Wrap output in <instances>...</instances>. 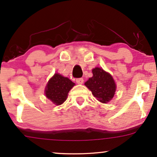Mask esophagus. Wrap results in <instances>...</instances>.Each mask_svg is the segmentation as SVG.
Listing matches in <instances>:
<instances>
[{"instance_id":"1","label":"esophagus","mask_w":157,"mask_h":157,"mask_svg":"<svg viewBox=\"0 0 157 157\" xmlns=\"http://www.w3.org/2000/svg\"><path fill=\"white\" fill-rule=\"evenodd\" d=\"M76 83H78V84H83V79L82 78H77L76 80Z\"/></svg>"}]
</instances>
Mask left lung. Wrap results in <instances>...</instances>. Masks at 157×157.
Here are the masks:
<instances>
[{
    "instance_id": "1",
    "label": "left lung",
    "mask_w": 157,
    "mask_h": 157,
    "mask_svg": "<svg viewBox=\"0 0 157 157\" xmlns=\"http://www.w3.org/2000/svg\"><path fill=\"white\" fill-rule=\"evenodd\" d=\"M92 73L93 76L89 78L84 84L98 101L106 104L112 99L115 94L117 89L115 81L112 76L101 68H94Z\"/></svg>"
}]
</instances>
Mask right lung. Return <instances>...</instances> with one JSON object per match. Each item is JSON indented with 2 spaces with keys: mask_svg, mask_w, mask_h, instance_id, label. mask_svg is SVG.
<instances>
[{
  "mask_svg": "<svg viewBox=\"0 0 157 157\" xmlns=\"http://www.w3.org/2000/svg\"><path fill=\"white\" fill-rule=\"evenodd\" d=\"M75 83L67 77L55 74L50 78L45 89V94L53 104L59 106L67 98L68 94Z\"/></svg>",
  "mask_w": 157,
  "mask_h": 157,
  "instance_id": "obj_1",
  "label": "right lung"
}]
</instances>
